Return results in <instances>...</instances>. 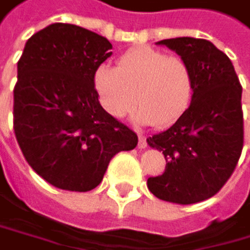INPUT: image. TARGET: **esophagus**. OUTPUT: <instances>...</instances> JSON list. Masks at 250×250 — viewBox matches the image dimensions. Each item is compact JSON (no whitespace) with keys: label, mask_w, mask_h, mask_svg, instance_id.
Listing matches in <instances>:
<instances>
[{"label":"esophagus","mask_w":250,"mask_h":250,"mask_svg":"<svg viewBox=\"0 0 250 250\" xmlns=\"http://www.w3.org/2000/svg\"><path fill=\"white\" fill-rule=\"evenodd\" d=\"M138 147H139L141 150L147 148V138L144 136V135H139V138H138Z\"/></svg>","instance_id":"34e87169"}]
</instances>
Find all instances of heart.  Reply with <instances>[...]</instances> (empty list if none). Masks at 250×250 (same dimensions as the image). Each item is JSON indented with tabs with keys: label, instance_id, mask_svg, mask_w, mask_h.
<instances>
[{
	"label": "heart",
	"instance_id": "heart-1",
	"mask_svg": "<svg viewBox=\"0 0 250 250\" xmlns=\"http://www.w3.org/2000/svg\"><path fill=\"white\" fill-rule=\"evenodd\" d=\"M94 88L109 115L123 118L133 106L136 124L167 127L189 108L193 94V73L180 57L148 46L123 54L117 69L100 65L94 73Z\"/></svg>",
	"mask_w": 250,
	"mask_h": 250
}]
</instances>
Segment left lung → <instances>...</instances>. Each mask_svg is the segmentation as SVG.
<instances>
[{"label": "left lung", "instance_id": "left-lung-1", "mask_svg": "<svg viewBox=\"0 0 250 250\" xmlns=\"http://www.w3.org/2000/svg\"><path fill=\"white\" fill-rule=\"evenodd\" d=\"M193 73L189 108L169 129L147 138L167 159L165 172L147 186L159 199L195 204L216 195L228 181L243 148L242 85L231 60L204 39L160 40Z\"/></svg>", "mask_w": 250, "mask_h": 250}]
</instances>
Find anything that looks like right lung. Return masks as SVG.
Returning a JSON list of instances; mask_svg holds the SVG:
<instances>
[{"instance_id": "1", "label": "right lung", "mask_w": 250, "mask_h": 250, "mask_svg": "<svg viewBox=\"0 0 250 250\" xmlns=\"http://www.w3.org/2000/svg\"><path fill=\"white\" fill-rule=\"evenodd\" d=\"M108 39L72 23H52L25 43L13 91V124L30 167L64 190L100 185L111 159L138 136L102 108L94 73L112 52Z\"/></svg>"}]
</instances>
